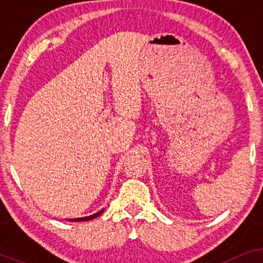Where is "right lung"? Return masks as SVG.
<instances>
[{"label":"right lung","mask_w":263,"mask_h":263,"mask_svg":"<svg viewBox=\"0 0 263 263\" xmlns=\"http://www.w3.org/2000/svg\"><path fill=\"white\" fill-rule=\"evenodd\" d=\"M104 212V210L97 212V213L92 214V215H88V217H84V218H75V219H69V221H87V220H92V219H95L97 217H99L100 214H102Z\"/></svg>","instance_id":"1"}]
</instances>
